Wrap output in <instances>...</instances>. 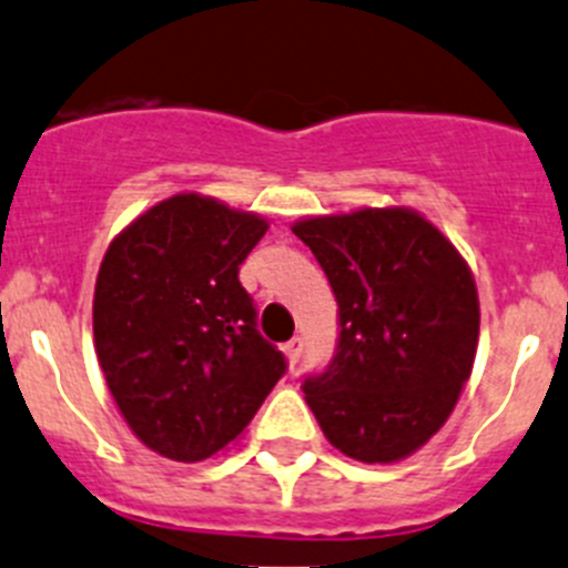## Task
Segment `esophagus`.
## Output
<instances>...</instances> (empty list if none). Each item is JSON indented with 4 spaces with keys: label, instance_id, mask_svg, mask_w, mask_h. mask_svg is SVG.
Listing matches in <instances>:
<instances>
[{
    "label": "esophagus",
    "instance_id": "obj_1",
    "mask_svg": "<svg viewBox=\"0 0 568 568\" xmlns=\"http://www.w3.org/2000/svg\"><path fill=\"white\" fill-rule=\"evenodd\" d=\"M283 352H285V357H288V366H296L302 357V338L288 341V344L283 346Z\"/></svg>",
    "mask_w": 568,
    "mask_h": 568
}]
</instances>
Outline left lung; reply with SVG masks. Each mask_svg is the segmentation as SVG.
Here are the masks:
<instances>
[{"label": "left lung", "instance_id": "left-lung-1", "mask_svg": "<svg viewBox=\"0 0 568 568\" xmlns=\"http://www.w3.org/2000/svg\"><path fill=\"white\" fill-rule=\"evenodd\" d=\"M338 300L333 363L305 379L324 438L361 464H396L430 442L460 399L480 338L475 274L413 207H357L291 224Z\"/></svg>", "mask_w": 568, "mask_h": 568}]
</instances>
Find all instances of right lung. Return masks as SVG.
<instances>
[{"label": "right lung", "instance_id": "obj_1", "mask_svg": "<svg viewBox=\"0 0 568 568\" xmlns=\"http://www.w3.org/2000/svg\"><path fill=\"white\" fill-rule=\"evenodd\" d=\"M268 219L183 191L132 219L102 257L93 346L126 427L196 464L233 444L285 372L255 329L239 266Z\"/></svg>", "mask_w": 568, "mask_h": 568}]
</instances>
